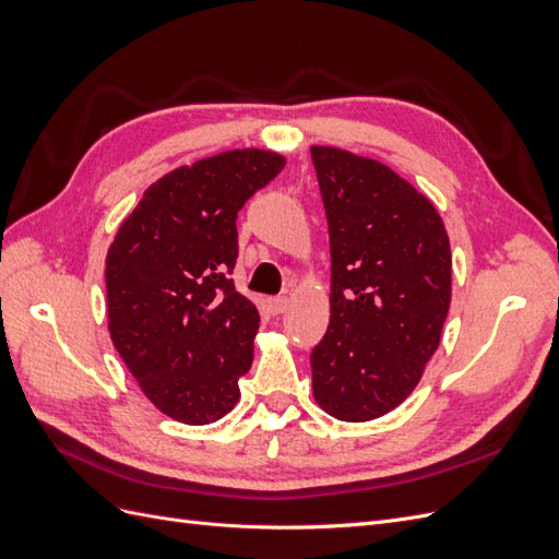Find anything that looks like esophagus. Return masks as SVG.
<instances>
[{
  "mask_svg": "<svg viewBox=\"0 0 559 559\" xmlns=\"http://www.w3.org/2000/svg\"><path fill=\"white\" fill-rule=\"evenodd\" d=\"M286 306H289V298H286V296L267 298V308H270V312H273V314H282L286 310Z\"/></svg>",
  "mask_w": 559,
  "mask_h": 559,
  "instance_id": "34e87169",
  "label": "esophagus"
}]
</instances>
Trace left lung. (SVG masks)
Instances as JSON below:
<instances>
[{"instance_id":"8db88e82","label":"left lung","mask_w":559,"mask_h":559,"mask_svg":"<svg viewBox=\"0 0 559 559\" xmlns=\"http://www.w3.org/2000/svg\"><path fill=\"white\" fill-rule=\"evenodd\" d=\"M331 245V319L310 354L329 415L368 421L417 386L450 308V240L429 198L386 165L312 146Z\"/></svg>"}]
</instances>
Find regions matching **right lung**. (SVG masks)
<instances>
[{
  "instance_id": "1",
  "label": "right lung",
  "mask_w": 559,
  "mask_h": 559,
  "mask_svg": "<svg viewBox=\"0 0 559 559\" xmlns=\"http://www.w3.org/2000/svg\"><path fill=\"white\" fill-rule=\"evenodd\" d=\"M284 163L235 148L183 165L148 186L109 247L114 347L146 399L183 425H210L240 399L259 310L230 280L235 222Z\"/></svg>"
}]
</instances>
